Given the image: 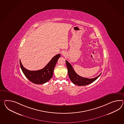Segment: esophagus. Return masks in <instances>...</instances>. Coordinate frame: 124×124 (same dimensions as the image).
<instances>
[{
    "label": "esophagus",
    "mask_w": 124,
    "mask_h": 124,
    "mask_svg": "<svg viewBox=\"0 0 124 124\" xmlns=\"http://www.w3.org/2000/svg\"><path fill=\"white\" fill-rule=\"evenodd\" d=\"M61 54L62 55H65V52L64 51H62L61 52Z\"/></svg>",
    "instance_id": "esophagus-1"
}]
</instances>
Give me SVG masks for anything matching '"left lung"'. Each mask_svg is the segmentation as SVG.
<instances>
[{
	"instance_id": "1",
	"label": "left lung",
	"mask_w": 124,
	"mask_h": 124,
	"mask_svg": "<svg viewBox=\"0 0 124 124\" xmlns=\"http://www.w3.org/2000/svg\"><path fill=\"white\" fill-rule=\"evenodd\" d=\"M66 63L68 69V75L74 84L78 85L83 86L90 84L95 81L101 74V73L99 75L93 78H83L77 74L74 70H73L71 64L68 61H66Z\"/></svg>"
}]
</instances>
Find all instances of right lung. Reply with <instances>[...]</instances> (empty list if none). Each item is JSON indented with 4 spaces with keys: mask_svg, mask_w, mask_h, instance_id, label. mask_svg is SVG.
Returning <instances> with one entry per match:
<instances>
[{
    "mask_svg": "<svg viewBox=\"0 0 124 124\" xmlns=\"http://www.w3.org/2000/svg\"><path fill=\"white\" fill-rule=\"evenodd\" d=\"M60 57V54L55 55L43 69L37 71L26 69L20 60V66L24 75L30 82L36 84H43L49 81L52 77L54 67Z\"/></svg>",
    "mask_w": 124,
    "mask_h": 124,
    "instance_id": "add662e5",
    "label": "right lung"
}]
</instances>
